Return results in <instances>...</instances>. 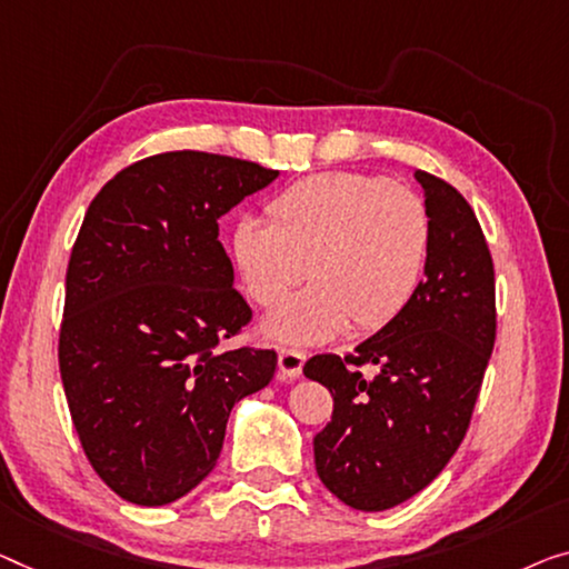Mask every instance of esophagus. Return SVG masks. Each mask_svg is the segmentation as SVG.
<instances>
[{
  "label": "esophagus",
  "instance_id": "obj_1",
  "mask_svg": "<svg viewBox=\"0 0 569 569\" xmlns=\"http://www.w3.org/2000/svg\"><path fill=\"white\" fill-rule=\"evenodd\" d=\"M303 362H307V352L291 350V347H283L278 352V370H281L283 378H299Z\"/></svg>",
  "mask_w": 569,
  "mask_h": 569
}]
</instances>
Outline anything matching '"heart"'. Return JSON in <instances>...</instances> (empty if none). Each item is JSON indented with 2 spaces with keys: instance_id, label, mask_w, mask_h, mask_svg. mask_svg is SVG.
Wrapping results in <instances>:
<instances>
[{
  "instance_id": "obj_1",
  "label": "heart",
  "mask_w": 569,
  "mask_h": 569,
  "mask_svg": "<svg viewBox=\"0 0 569 569\" xmlns=\"http://www.w3.org/2000/svg\"><path fill=\"white\" fill-rule=\"evenodd\" d=\"M270 222L244 217L230 252L278 342L317 345L350 325L380 329L401 313L427 273L431 217L419 193L383 176L332 171L296 181L268 203Z\"/></svg>"
}]
</instances>
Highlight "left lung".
Instances as JSON below:
<instances>
[{"mask_svg": "<svg viewBox=\"0 0 569 569\" xmlns=\"http://www.w3.org/2000/svg\"><path fill=\"white\" fill-rule=\"evenodd\" d=\"M413 176L431 217L419 291L352 355H313L303 366L335 398L332 421L313 437L317 472L358 511L409 501L445 470L470 427L496 342L493 258L478 217L455 186Z\"/></svg>", "mask_w": 569, "mask_h": 569, "instance_id": "left-lung-1", "label": "left lung"}]
</instances>
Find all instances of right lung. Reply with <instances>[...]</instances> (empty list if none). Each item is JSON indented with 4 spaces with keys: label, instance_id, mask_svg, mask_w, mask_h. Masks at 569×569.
Instances as JSON below:
<instances>
[{
    "label": "right lung",
    "instance_id": "obj_1",
    "mask_svg": "<svg viewBox=\"0 0 569 569\" xmlns=\"http://www.w3.org/2000/svg\"><path fill=\"white\" fill-rule=\"evenodd\" d=\"M278 171L173 150L104 183L76 237L58 337L63 391L91 468L124 501L166 506L214 470L227 419L266 388L276 350L219 345L252 309L219 217Z\"/></svg>",
    "mask_w": 569,
    "mask_h": 569
}]
</instances>
